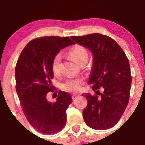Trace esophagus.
Returning <instances> with one entry per match:
<instances>
[{"mask_svg": "<svg viewBox=\"0 0 145 145\" xmlns=\"http://www.w3.org/2000/svg\"><path fill=\"white\" fill-rule=\"evenodd\" d=\"M79 94H72V99L74 100V99H76L78 97H79Z\"/></svg>", "mask_w": 145, "mask_h": 145, "instance_id": "34e87169", "label": "esophagus"}]
</instances>
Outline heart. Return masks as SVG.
I'll return each mask as SVG.
<instances>
[{"label":"heart","mask_w":145,"mask_h":145,"mask_svg":"<svg viewBox=\"0 0 145 145\" xmlns=\"http://www.w3.org/2000/svg\"><path fill=\"white\" fill-rule=\"evenodd\" d=\"M69 56L78 65L86 63L88 60V51L84 46L79 44L74 45L69 51ZM61 56L57 54L54 56L51 62V70L55 76L60 74ZM83 80L81 78H69L62 84V88L68 92H78L83 85Z\"/></svg>","instance_id":"heart-1"}]
</instances>
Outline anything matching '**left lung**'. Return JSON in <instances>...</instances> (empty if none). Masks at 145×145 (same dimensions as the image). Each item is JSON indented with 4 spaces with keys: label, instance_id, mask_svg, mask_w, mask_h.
I'll return each instance as SVG.
<instances>
[{
    "label": "left lung",
    "instance_id": "obj_1",
    "mask_svg": "<svg viewBox=\"0 0 145 145\" xmlns=\"http://www.w3.org/2000/svg\"><path fill=\"white\" fill-rule=\"evenodd\" d=\"M71 38L93 55L89 84L97 94H82L88 101L83 119L92 129H110L118 122L129 103L132 81L129 60L118 44L104 35L94 33ZM102 87L104 92L100 93L98 89Z\"/></svg>",
    "mask_w": 145,
    "mask_h": 145
}]
</instances>
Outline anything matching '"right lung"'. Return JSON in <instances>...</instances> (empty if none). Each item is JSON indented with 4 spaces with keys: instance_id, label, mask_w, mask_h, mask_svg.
Masks as SVG:
<instances>
[{
    "instance_id": "add662e5",
    "label": "right lung",
    "mask_w": 145,
    "mask_h": 145,
    "mask_svg": "<svg viewBox=\"0 0 145 145\" xmlns=\"http://www.w3.org/2000/svg\"><path fill=\"white\" fill-rule=\"evenodd\" d=\"M74 44L67 37L37 38L25 46L17 60L16 93L29 123L41 133H56L66 124V110L72 103L71 95L60 91L56 101L52 103L47 100L46 94L54 89L53 58L61 49Z\"/></svg>"
}]
</instances>
